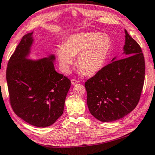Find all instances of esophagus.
<instances>
[{
    "mask_svg": "<svg viewBox=\"0 0 155 155\" xmlns=\"http://www.w3.org/2000/svg\"><path fill=\"white\" fill-rule=\"evenodd\" d=\"M78 82H78V80H74V79H73V80H71V83L72 85H75L76 84H78Z\"/></svg>",
    "mask_w": 155,
    "mask_h": 155,
    "instance_id": "esophagus-1",
    "label": "esophagus"
}]
</instances>
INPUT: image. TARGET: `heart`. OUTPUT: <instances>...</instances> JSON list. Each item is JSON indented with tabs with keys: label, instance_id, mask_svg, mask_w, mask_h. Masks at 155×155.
I'll return each instance as SVG.
<instances>
[{
	"label": "heart",
	"instance_id": "b5f03b06",
	"mask_svg": "<svg viewBox=\"0 0 155 155\" xmlns=\"http://www.w3.org/2000/svg\"><path fill=\"white\" fill-rule=\"evenodd\" d=\"M112 39L101 32H82L71 35L63 45L59 46L57 56L64 73H69L78 55L77 65L80 73L92 75L101 70L112 50Z\"/></svg>",
	"mask_w": 155,
	"mask_h": 155
}]
</instances>
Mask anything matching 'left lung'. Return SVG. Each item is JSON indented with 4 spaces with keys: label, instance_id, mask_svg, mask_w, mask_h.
Returning <instances> with one entry per match:
<instances>
[{
    "label": "left lung",
    "instance_id": "left-lung-1",
    "mask_svg": "<svg viewBox=\"0 0 155 155\" xmlns=\"http://www.w3.org/2000/svg\"><path fill=\"white\" fill-rule=\"evenodd\" d=\"M125 32L123 58L110 64L85 82L87 105L101 122L123 118L137 106L145 78V61L139 44Z\"/></svg>",
    "mask_w": 155,
    "mask_h": 155
}]
</instances>
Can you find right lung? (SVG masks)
Returning <instances> with one entry per match:
<instances>
[{
  "label": "right lung",
  "instance_id": "right-lung-1",
  "mask_svg": "<svg viewBox=\"0 0 155 155\" xmlns=\"http://www.w3.org/2000/svg\"><path fill=\"white\" fill-rule=\"evenodd\" d=\"M33 32L23 36L7 68L10 103L15 114L37 127L53 124L63 114L71 81L56 71L54 54L29 59Z\"/></svg>",
  "mask_w": 155,
  "mask_h": 155
}]
</instances>
